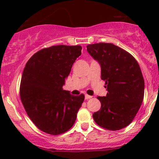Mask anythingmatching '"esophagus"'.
Segmentation results:
<instances>
[{"mask_svg":"<svg viewBox=\"0 0 159 159\" xmlns=\"http://www.w3.org/2000/svg\"><path fill=\"white\" fill-rule=\"evenodd\" d=\"M92 98V96H89V95H85V99L86 100H88L90 99V98Z\"/></svg>","mask_w":159,"mask_h":159,"instance_id":"obj_1","label":"esophagus"}]
</instances>
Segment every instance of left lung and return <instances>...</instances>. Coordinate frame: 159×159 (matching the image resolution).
Here are the masks:
<instances>
[{
    "mask_svg": "<svg viewBox=\"0 0 159 159\" xmlns=\"http://www.w3.org/2000/svg\"><path fill=\"white\" fill-rule=\"evenodd\" d=\"M87 50L101 66L106 96H98L101 108L93 113L96 124L117 131L132 123L144 96V80L138 62L129 52L111 43L88 45Z\"/></svg>",
    "mask_w": 159,
    "mask_h": 159,
    "instance_id": "1",
    "label": "left lung"
}]
</instances>
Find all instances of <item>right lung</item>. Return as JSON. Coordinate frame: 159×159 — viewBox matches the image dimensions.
Segmentation results:
<instances>
[{
	"label": "right lung",
	"instance_id": "1",
	"mask_svg": "<svg viewBox=\"0 0 159 159\" xmlns=\"http://www.w3.org/2000/svg\"><path fill=\"white\" fill-rule=\"evenodd\" d=\"M81 49L63 45L42 49L25 65L20 97L30 119L43 132L57 135L75 122L84 95H71L63 86Z\"/></svg>",
	"mask_w": 159,
	"mask_h": 159
}]
</instances>
